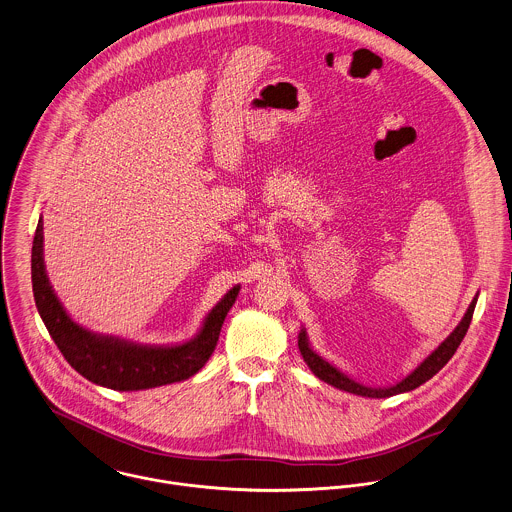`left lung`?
<instances>
[{"mask_svg": "<svg viewBox=\"0 0 512 512\" xmlns=\"http://www.w3.org/2000/svg\"><path fill=\"white\" fill-rule=\"evenodd\" d=\"M477 299H479V293H477L475 299L471 301V305L467 308L465 316H463L461 322L455 326V330H453V332H451V334H449V336L413 370V372H409L404 380L396 382L394 386L372 388V386H364V384L352 380L348 374H344L342 370H338L334 364H330L328 360H324L320 354H316V352L312 350V346H310V342H308L307 330H305V328H301V332H299V350H301V354H303V358H305L310 372H312L318 380H322V382H326V384H330V386H334V388H338V390H344V392L356 394V396H364V398H390V396H398V394H404V392H411V390L419 388L421 384H425L427 380H431V378L451 360V356L455 354V350L459 348L461 340H463L465 334H467V328H469V324H471V318H473V312H475Z\"/></svg>", "mask_w": 512, "mask_h": 512, "instance_id": "left-lung-1", "label": "left lung"}]
</instances>
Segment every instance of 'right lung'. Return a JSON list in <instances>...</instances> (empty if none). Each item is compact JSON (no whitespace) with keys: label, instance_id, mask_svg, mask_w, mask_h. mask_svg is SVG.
Masks as SVG:
<instances>
[{"label":"right lung","instance_id":"obj_1","mask_svg":"<svg viewBox=\"0 0 512 512\" xmlns=\"http://www.w3.org/2000/svg\"><path fill=\"white\" fill-rule=\"evenodd\" d=\"M31 283L39 316L65 360L89 382L118 392L150 390L198 374L213 354L223 320L241 289L239 285L229 289L207 312L200 332L182 344L150 346L87 330L67 314L49 283L43 261V219L33 237Z\"/></svg>","mask_w":512,"mask_h":512}]
</instances>
